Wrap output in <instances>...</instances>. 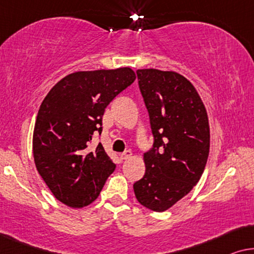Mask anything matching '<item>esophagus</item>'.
<instances>
[{
  "instance_id": "34e87169",
  "label": "esophagus",
  "mask_w": 254,
  "mask_h": 254,
  "mask_svg": "<svg viewBox=\"0 0 254 254\" xmlns=\"http://www.w3.org/2000/svg\"><path fill=\"white\" fill-rule=\"evenodd\" d=\"M131 155H132L131 151H128V149H127V151H126V152L122 153V154L120 155V159L123 161V160H127L128 158H131Z\"/></svg>"
}]
</instances>
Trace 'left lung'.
Instances as JSON below:
<instances>
[{"label":"left lung","mask_w":254,"mask_h":254,"mask_svg":"<svg viewBox=\"0 0 254 254\" xmlns=\"http://www.w3.org/2000/svg\"><path fill=\"white\" fill-rule=\"evenodd\" d=\"M137 76L154 144L144 154L146 173L133 190L146 208L164 212L201 177L209 153L208 116L197 90L182 74L141 69Z\"/></svg>","instance_id":"obj_1"}]
</instances>
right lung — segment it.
<instances>
[{
    "label": "right lung",
    "instance_id": "right-lung-1",
    "mask_svg": "<svg viewBox=\"0 0 254 254\" xmlns=\"http://www.w3.org/2000/svg\"><path fill=\"white\" fill-rule=\"evenodd\" d=\"M134 79L130 67L78 71L61 79L42 101L33 131L34 163L64 205H90L115 170L101 142L93 152L87 147L93 133H101L106 107Z\"/></svg>",
    "mask_w": 254,
    "mask_h": 254
}]
</instances>
